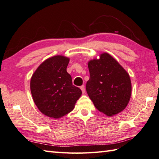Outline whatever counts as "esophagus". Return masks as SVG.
<instances>
[{
  "label": "esophagus",
  "mask_w": 159,
  "mask_h": 159,
  "mask_svg": "<svg viewBox=\"0 0 159 159\" xmlns=\"http://www.w3.org/2000/svg\"><path fill=\"white\" fill-rule=\"evenodd\" d=\"M80 89H81V91H82V93H84L85 89H84V85H82V86H80Z\"/></svg>",
  "instance_id": "1"
}]
</instances>
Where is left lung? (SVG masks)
Masks as SVG:
<instances>
[{
    "instance_id": "obj_1",
    "label": "left lung",
    "mask_w": 159,
    "mask_h": 159,
    "mask_svg": "<svg viewBox=\"0 0 159 159\" xmlns=\"http://www.w3.org/2000/svg\"><path fill=\"white\" fill-rule=\"evenodd\" d=\"M90 78L86 90L95 107L111 116L123 111L132 92L129 76L121 65L107 53L99 60L88 63Z\"/></svg>"
}]
</instances>
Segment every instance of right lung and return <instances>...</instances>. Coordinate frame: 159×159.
I'll list each match as a JSON object with an SVG mask.
<instances>
[{"label": "right lung", "mask_w": 159, "mask_h": 159, "mask_svg": "<svg viewBox=\"0 0 159 159\" xmlns=\"http://www.w3.org/2000/svg\"><path fill=\"white\" fill-rule=\"evenodd\" d=\"M69 58L56 56L45 60L31 79L30 88L36 106L44 115L59 118L70 112L82 94L72 84L66 71Z\"/></svg>", "instance_id": "1"}]
</instances>
